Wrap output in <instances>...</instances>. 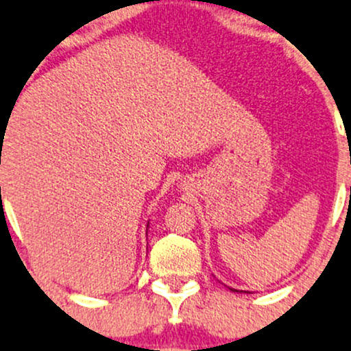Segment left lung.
I'll use <instances>...</instances> for the list:
<instances>
[{
	"label": "left lung",
	"mask_w": 351,
	"mask_h": 351,
	"mask_svg": "<svg viewBox=\"0 0 351 351\" xmlns=\"http://www.w3.org/2000/svg\"><path fill=\"white\" fill-rule=\"evenodd\" d=\"M231 290H234V292H238V290H236V289H231Z\"/></svg>",
	"instance_id": "1"
}]
</instances>
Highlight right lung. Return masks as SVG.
Instances as JSON below:
<instances>
[{"mask_svg":"<svg viewBox=\"0 0 351 351\" xmlns=\"http://www.w3.org/2000/svg\"><path fill=\"white\" fill-rule=\"evenodd\" d=\"M1 137H3V136H1ZM147 226H149V222H147Z\"/></svg>","mask_w":351,"mask_h":351,"instance_id":"add662e5","label":"right lung"}]
</instances>
